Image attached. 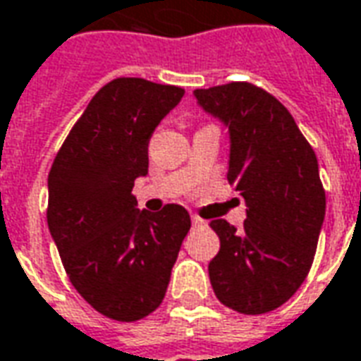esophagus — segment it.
<instances>
[{
	"label": "esophagus",
	"mask_w": 361,
	"mask_h": 361,
	"mask_svg": "<svg viewBox=\"0 0 361 361\" xmlns=\"http://www.w3.org/2000/svg\"><path fill=\"white\" fill-rule=\"evenodd\" d=\"M190 220H192V226H204V220H202V218H200V216H192V218H190Z\"/></svg>",
	"instance_id": "1"
}]
</instances>
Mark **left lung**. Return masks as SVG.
Here are the masks:
<instances>
[{
	"instance_id": "1",
	"label": "left lung",
	"mask_w": 361,
	"mask_h": 361,
	"mask_svg": "<svg viewBox=\"0 0 361 361\" xmlns=\"http://www.w3.org/2000/svg\"><path fill=\"white\" fill-rule=\"evenodd\" d=\"M195 96L230 128L228 183L247 204L240 230L226 220L210 222L220 238L208 265L210 283L228 309L263 314L299 290L314 259L326 210L317 155L289 109L252 82Z\"/></svg>"
}]
</instances>
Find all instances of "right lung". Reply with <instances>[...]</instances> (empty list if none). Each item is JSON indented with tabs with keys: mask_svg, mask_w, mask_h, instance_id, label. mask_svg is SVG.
<instances>
[{
	"mask_svg": "<svg viewBox=\"0 0 361 361\" xmlns=\"http://www.w3.org/2000/svg\"><path fill=\"white\" fill-rule=\"evenodd\" d=\"M185 90L145 78L102 86L72 126L49 173L47 222L72 287L118 322L163 302L190 216L183 206L135 210V178L147 175L149 139Z\"/></svg>",
	"mask_w": 361,
	"mask_h": 361,
	"instance_id": "1",
	"label": "right lung"
}]
</instances>
